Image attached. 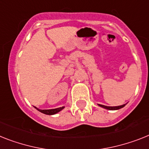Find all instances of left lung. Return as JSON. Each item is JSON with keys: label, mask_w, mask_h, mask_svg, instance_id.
Masks as SVG:
<instances>
[{"label": "left lung", "mask_w": 149, "mask_h": 149, "mask_svg": "<svg viewBox=\"0 0 149 149\" xmlns=\"http://www.w3.org/2000/svg\"><path fill=\"white\" fill-rule=\"evenodd\" d=\"M126 104H123V105L114 106V107H111V106H105V105H102V104H98V105L99 106V107H103V108H104V109L110 110V111H115V110H119V109H120V108H122V107H124V106L126 105Z\"/></svg>", "instance_id": "8db88e82"}]
</instances>
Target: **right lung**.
Listing matches in <instances>:
<instances>
[{
  "label": "right lung",
  "mask_w": 149,
  "mask_h": 149,
  "mask_svg": "<svg viewBox=\"0 0 149 149\" xmlns=\"http://www.w3.org/2000/svg\"><path fill=\"white\" fill-rule=\"evenodd\" d=\"M36 107V109L38 110V111H40V112H42V113H45V114L54 115V114H55V113H58V112H60L61 111H62V110H63L65 107H58V108H55V109H49V110H41V109H38V108H37L36 107Z\"/></svg>",
  "instance_id": "obj_1"
}]
</instances>
